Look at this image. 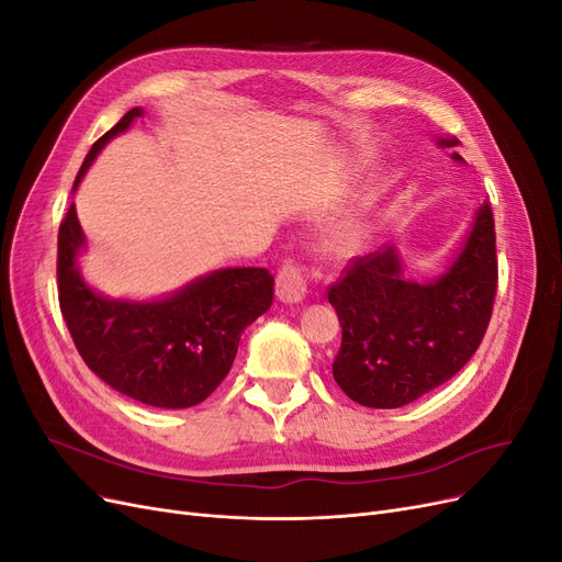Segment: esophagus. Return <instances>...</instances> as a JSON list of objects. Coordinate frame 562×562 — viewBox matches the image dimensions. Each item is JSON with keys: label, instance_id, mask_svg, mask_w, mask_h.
<instances>
[{"label": "esophagus", "instance_id": "esophagus-1", "mask_svg": "<svg viewBox=\"0 0 562 562\" xmlns=\"http://www.w3.org/2000/svg\"><path fill=\"white\" fill-rule=\"evenodd\" d=\"M307 295V279H304V267L295 260H285L277 274V297L285 304L300 302Z\"/></svg>", "mask_w": 562, "mask_h": 562}]
</instances>
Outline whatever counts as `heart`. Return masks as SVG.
<instances>
[{
    "label": "heart",
    "mask_w": 562,
    "mask_h": 562,
    "mask_svg": "<svg viewBox=\"0 0 562 562\" xmlns=\"http://www.w3.org/2000/svg\"><path fill=\"white\" fill-rule=\"evenodd\" d=\"M366 241H368V225L353 223V225H347L345 229H339L333 236L330 246L337 255H353L366 246Z\"/></svg>",
    "instance_id": "1"
}]
</instances>
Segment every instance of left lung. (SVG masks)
Segmentation results:
<instances>
[{
	"mask_svg": "<svg viewBox=\"0 0 562 562\" xmlns=\"http://www.w3.org/2000/svg\"><path fill=\"white\" fill-rule=\"evenodd\" d=\"M454 147V138H440ZM454 161H464L452 155ZM497 293L495 220L485 201L464 248L429 283L403 279L394 246L356 258L328 302L342 326L333 378L366 407H401L467 366L483 342Z\"/></svg>",
	"mask_w": 562,
	"mask_h": 562,
	"instance_id": "8db88e82",
	"label": "left lung"
}]
</instances>
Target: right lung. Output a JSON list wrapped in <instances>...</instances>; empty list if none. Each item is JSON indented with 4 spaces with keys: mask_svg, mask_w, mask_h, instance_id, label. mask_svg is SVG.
Returning a JSON list of instances; mask_svg holds the SVG:
<instances>
[{
    "mask_svg": "<svg viewBox=\"0 0 562 562\" xmlns=\"http://www.w3.org/2000/svg\"><path fill=\"white\" fill-rule=\"evenodd\" d=\"M143 110H128L83 159V173L114 135ZM83 232L75 203L58 229V300L75 347L119 394L151 407H192L227 378L241 333L274 300V277L262 267H227L161 300H112L95 293L77 267Z\"/></svg>",
    "mask_w": 562,
    "mask_h": 562,
    "instance_id": "add662e5",
    "label": "right lung"
}]
</instances>
